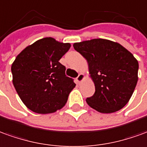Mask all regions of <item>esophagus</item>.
Here are the masks:
<instances>
[{
  "instance_id": "34e87169",
  "label": "esophagus",
  "mask_w": 147,
  "mask_h": 147,
  "mask_svg": "<svg viewBox=\"0 0 147 147\" xmlns=\"http://www.w3.org/2000/svg\"><path fill=\"white\" fill-rule=\"evenodd\" d=\"M84 78H85V76H84V74H79V75L77 77L76 80L78 81V83H80V82H82V80L84 79Z\"/></svg>"
}]
</instances>
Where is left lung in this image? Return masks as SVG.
<instances>
[{"label": "left lung", "mask_w": 147, "mask_h": 147, "mask_svg": "<svg viewBox=\"0 0 147 147\" xmlns=\"http://www.w3.org/2000/svg\"><path fill=\"white\" fill-rule=\"evenodd\" d=\"M74 48L87 60L95 85L87 104L101 113L123 109L138 82V62L133 55L118 42L103 38L76 42Z\"/></svg>", "instance_id": "obj_1"}]
</instances>
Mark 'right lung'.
<instances>
[{
    "label": "right lung",
    "instance_id": "add662e5",
    "mask_svg": "<svg viewBox=\"0 0 147 147\" xmlns=\"http://www.w3.org/2000/svg\"><path fill=\"white\" fill-rule=\"evenodd\" d=\"M69 43L43 38L27 47L12 63V82L23 103L32 112L47 114L62 109L75 87L59 60Z\"/></svg>",
    "mask_w": 147,
    "mask_h": 147
}]
</instances>
